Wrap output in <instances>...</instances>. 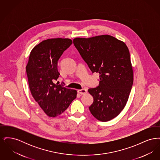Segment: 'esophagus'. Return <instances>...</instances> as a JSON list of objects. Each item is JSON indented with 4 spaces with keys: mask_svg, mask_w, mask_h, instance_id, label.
<instances>
[{
    "mask_svg": "<svg viewBox=\"0 0 160 160\" xmlns=\"http://www.w3.org/2000/svg\"><path fill=\"white\" fill-rule=\"evenodd\" d=\"M77 92L81 95H84L87 93V89H79L77 91Z\"/></svg>",
    "mask_w": 160,
    "mask_h": 160,
    "instance_id": "34e87169",
    "label": "esophagus"
}]
</instances>
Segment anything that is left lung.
<instances>
[{
  "label": "left lung",
  "instance_id": "left-lung-1",
  "mask_svg": "<svg viewBox=\"0 0 160 160\" xmlns=\"http://www.w3.org/2000/svg\"><path fill=\"white\" fill-rule=\"evenodd\" d=\"M73 43L92 72L99 74V85L88 90L93 98L89 110L98 120L108 121L125 106L133 84L129 50L107 35L75 38Z\"/></svg>",
  "mask_w": 160,
  "mask_h": 160
}]
</instances>
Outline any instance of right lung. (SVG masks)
<instances>
[{
  "label": "right lung",
  "instance_id": "1",
  "mask_svg": "<svg viewBox=\"0 0 160 160\" xmlns=\"http://www.w3.org/2000/svg\"><path fill=\"white\" fill-rule=\"evenodd\" d=\"M72 44L68 38L48 39L41 42L32 49L26 67L31 93L50 117L61 114L76 98V90L67 89L62 83H54L60 76L58 61Z\"/></svg>",
  "mask_w": 160,
  "mask_h": 160
}]
</instances>
